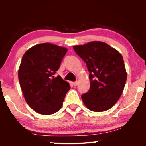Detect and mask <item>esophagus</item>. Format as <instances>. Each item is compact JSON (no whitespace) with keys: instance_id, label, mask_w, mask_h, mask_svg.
I'll use <instances>...</instances> for the list:
<instances>
[{"instance_id":"obj_1","label":"esophagus","mask_w":146,"mask_h":146,"mask_svg":"<svg viewBox=\"0 0 146 146\" xmlns=\"http://www.w3.org/2000/svg\"><path fill=\"white\" fill-rule=\"evenodd\" d=\"M72 84H73V86H76L78 85V81H76V82H72Z\"/></svg>"}]
</instances>
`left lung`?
<instances>
[{
  "label": "left lung",
  "mask_w": 146,
  "mask_h": 146,
  "mask_svg": "<svg viewBox=\"0 0 146 146\" xmlns=\"http://www.w3.org/2000/svg\"><path fill=\"white\" fill-rule=\"evenodd\" d=\"M73 49L85 62L90 72V88L81 97L84 104L92 111L110 110L120 98L126 82L122 56L115 49L99 41L75 46Z\"/></svg>",
  "instance_id": "obj_1"
}]
</instances>
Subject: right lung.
Listing matches in <instances>:
<instances>
[{
	"mask_svg": "<svg viewBox=\"0 0 146 146\" xmlns=\"http://www.w3.org/2000/svg\"><path fill=\"white\" fill-rule=\"evenodd\" d=\"M68 49L50 43L29 49L22 58L19 80L24 97L32 110L41 115L60 110L70 86L61 76H54Z\"/></svg>",
	"mask_w": 146,
	"mask_h": 146,
	"instance_id": "add662e5",
	"label": "right lung"
}]
</instances>
